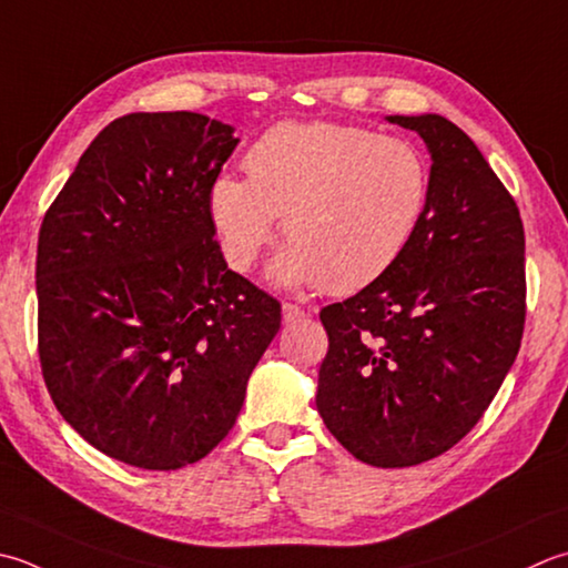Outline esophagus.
<instances>
[{
    "mask_svg": "<svg viewBox=\"0 0 568 568\" xmlns=\"http://www.w3.org/2000/svg\"><path fill=\"white\" fill-rule=\"evenodd\" d=\"M303 317H305L303 307H297L293 303H283V322H285V325H293V322L303 320Z\"/></svg>",
    "mask_w": 568,
    "mask_h": 568,
    "instance_id": "esophagus-1",
    "label": "esophagus"
}]
</instances>
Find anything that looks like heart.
Returning <instances> with one entry per match:
<instances>
[{
	"label": "heart",
	"instance_id": "1",
	"mask_svg": "<svg viewBox=\"0 0 568 568\" xmlns=\"http://www.w3.org/2000/svg\"><path fill=\"white\" fill-rule=\"evenodd\" d=\"M248 180L221 174L209 214L231 268L248 271L283 214L271 263L283 287L352 293L406 253L430 202V164L416 142L339 125L283 122L246 152Z\"/></svg>",
	"mask_w": 568,
	"mask_h": 568
}]
</instances>
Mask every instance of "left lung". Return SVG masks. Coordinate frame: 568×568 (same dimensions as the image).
Listing matches in <instances>:
<instances>
[{
	"instance_id": "left-lung-1",
	"label": "left lung",
	"mask_w": 568,
	"mask_h": 568,
	"mask_svg": "<svg viewBox=\"0 0 568 568\" xmlns=\"http://www.w3.org/2000/svg\"><path fill=\"white\" fill-rule=\"evenodd\" d=\"M430 154V202L406 253L357 295L322 307L329 349L317 410L374 468H408L468 436L525 329V229L477 144L436 113L388 115Z\"/></svg>"
}]
</instances>
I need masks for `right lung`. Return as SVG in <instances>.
Returning <instances> with one entry per match:
<instances>
[{"label": "right lung", "mask_w": 568, "mask_h": 568, "mask_svg": "<svg viewBox=\"0 0 568 568\" xmlns=\"http://www.w3.org/2000/svg\"><path fill=\"white\" fill-rule=\"evenodd\" d=\"M236 144L226 122L186 110L122 115L43 216V382L65 424L132 468L214 450L281 329V303L214 241L209 192Z\"/></svg>", "instance_id": "add662e5"}]
</instances>
